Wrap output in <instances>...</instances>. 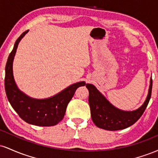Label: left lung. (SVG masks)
Here are the masks:
<instances>
[{
    "label": "left lung",
    "mask_w": 158,
    "mask_h": 158,
    "mask_svg": "<svg viewBox=\"0 0 158 158\" xmlns=\"http://www.w3.org/2000/svg\"><path fill=\"white\" fill-rule=\"evenodd\" d=\"M86 87L89 90L88 102L94 124L103 129L117 131L135 124L144 113L151 98L152 79L150 80L149 90L146 100L140 108L134 111H123L117 109L98 91L93 85L87 84Z\"/></svg>",
    "instance_id": "obj_1"
}]
</instances>
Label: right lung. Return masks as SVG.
<instances>
[{"label":"right lung","instance_id":"1","mask_svg":"<svg viewBox=\"0 0 158 158\" xmlns=\"http://www.w3.org/2000/svg\"><path fill=\"white\" fill-rule=\"evenodd\" d=\"M27 32H23L16 40L13 50L7 59L4 80L6 97L13 109L25 122L39 126H55L62 120L67 106L76 90L85 85V82L75 83L54 97L45 99H32L20 91L13 78L12 61L19 41Z\"/></svg>","mask_w":158,"mask_h":158}]
</instances>
